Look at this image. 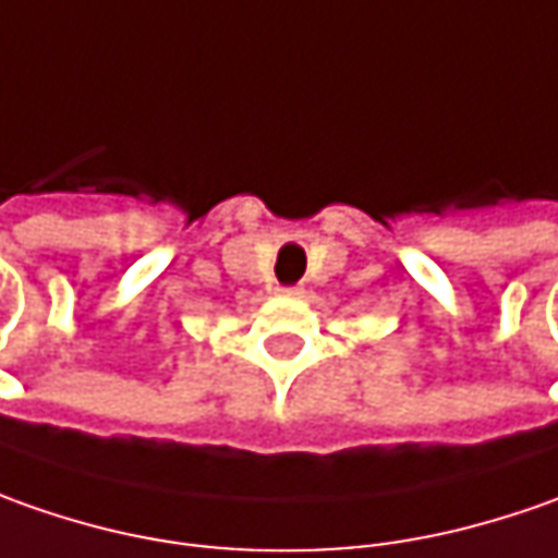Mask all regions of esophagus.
Segmentation results:
<instances>
[{
	"instance_id": "esophagus-1",
	"label": "esophagus",
	"mask_w": 558,
	"mask_h": 558,
	"mask_svg": "<svg viewBox=\"0 0 558 558\" xmlns=\"http://www.w3.org/2000/svg\"><path fill=\"white\" fill-rule=\"evenodd\" d=\"M280 293H283V296H290V299H299L302 293H305V290H302V287H280Z\"/></svg>"
}]
</instances>
